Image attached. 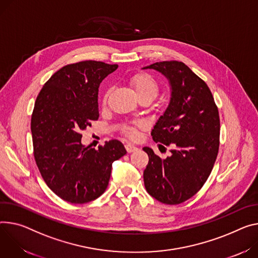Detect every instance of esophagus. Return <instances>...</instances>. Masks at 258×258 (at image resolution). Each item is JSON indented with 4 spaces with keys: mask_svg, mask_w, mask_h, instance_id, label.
Here are the masks:
<instances>
[{
    "mask_svg": "<svg viewBox=\"0 0 258 258\" xmlns=\"http://www.w3.org/2000/svg\"><path fill=\"white\" fill-rule=\"evenodd\" d=\"M125 149H126V151L128 153H132V152H135V151L138 150V148L136 146H134L133 144H126L125 145Z\"/></svg>",
    "mask_w": 258,
    "mask_h": 258,
    "instance_id": "obj_1",
    "label": "esophagus"
}]
</instances>
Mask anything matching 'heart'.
<instances>
[{"label":"heart","instance_id":"heart-1","mask_svg":"<svg viewBox=\"0 0 258 258\" xmlns=\"http://www.w3.org/2000/svg\"><path fill=\"white\" fill-rule=\"evenodd\" d=\"M130 83L134 88L139 100L150 99L153 101L158 95L159 86L157 81L147 73H138L134 75L130 79ZM107 99H108V92L104 97V104H106ZM137 127H141V124L137 123L134 126H125L124 132L130 138L135 139L138 136Z\"/></svg>","mask_w":258,"mask_h":258}]
</instances>
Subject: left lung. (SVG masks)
<instances>
[{
  "instance_id": "8db88e82",
  "label": "left lung",
  "mask_w": 258,
  "mask_h": 258,
  "mask_svg": "<svg viewBox=\"0 0 258 258\" xmlns=\"http://www.w3.org/2000/svg\"><path fill=\"white\" fill-rule=\"evenodd\" d=\"M165 76L171 97L151 136L171 145V155L161 159L149 147L144 170L147 192L160 203L181 204L194 197L207 181L219 148L218 109L208 85L181 61H160L142 68Z\"/></svg>"
}]
</instances>
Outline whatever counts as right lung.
I'll list each match as a JSON object with an SVG mask.
<instances>
[{"label": "right lung", "instance_id": "obj_1", "mask_svg": "<svg viewBox=\"0 0 258 258\" xmlns=\"http://www.w3.org/2000/svg\"><path fill=\"white\" fill-rule=\"evenodd\" d=\"M118 64L85 60L59 69L37 97L31 121L34 156L49 188L72 204H85L106 190L112 163L126 154L118 140L98 150L81 143L80 131L99 119L101 82Z\"/></svg>", "mask_w": 258, "mask_h": 258}]
</instances>
